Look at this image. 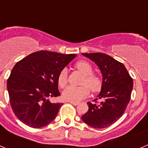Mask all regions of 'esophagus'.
<instances>
[{"instance_id": "1", "label": "esophagus", "mask_w": 148, "mask_h": 148, "mask_svg": "<svg viewBox=\"0 0 148 148\" xmlns=\"http://www.w3.org/2000/svg\"><path fill=\"white\" fill-rule=\"evenodd\" d=\"M69 102H70V104H73V105H75V106L78 105V102H75V101H69Z\"/></svg>"}]
</instances>
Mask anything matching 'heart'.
Here are the masks:
<instances>
[{
	"mask_svg": "<svg viewBox=\"0 0 148 148\" xmlns=\"http://www.w3.org/2000/svg\"><path fill=\"white\" fill-rule=\"evenodd\" d=\"M75 67L78 71L84 75L82 78L81 87H73L69 86L62 92V98L64 100L67 101H75L78 102L86 98L89 95L90 90L92 92H97L101 87V80L95 75L93 72L92 65L87 61H79L75 64ZM68 82V70L64 68L58 77V85L61 88H64ZM87 86L88 87H87Z\"/></svg>",
	"mask_w": 148,
	"mask_h": 148,
	"instance_id": "heart-1",
	"label": "heart"
}]
</instances>
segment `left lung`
<instances>
[{
    "instance_id": "8db88e82",
    "label": "left lung",
    "mask_w": 148,
    "mask_h": 148,
    "mask_svg": "<svg viewBox=\"0 0 148 148\" xmlns=\"http://www.w3.org/2000/svg\"><path fill=\"white\" fill-rule=\"evenodd\" d=\"M95 62L102 74V84L98 99L100 104L87 102L89 110L82 121L94 128H104L121 117L130 100L133 78L122 63L101 53H82Z\"/></svg>"
}]
</instances>
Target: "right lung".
Returning <instances> with one entry per match:
<instances>
[{
    "label": "right lung",
    "instance_id": "right-lung-1",
    "mask_svg": "<svg viewBox=\"0 0 148 148\" xmlns=\"http://www.w3.org/2000/svg\"><path fill=\"white\" fill-rule=\"evenodd\" d=\"M75 54L41 50L16 63L7 80L12 109L27 126L40 128L55 119L62 103H52L61 95L58 88L60 72Z\"/></svg>",
    "mask_w": 148,
    "mask_h": 148
}]
</instances>
